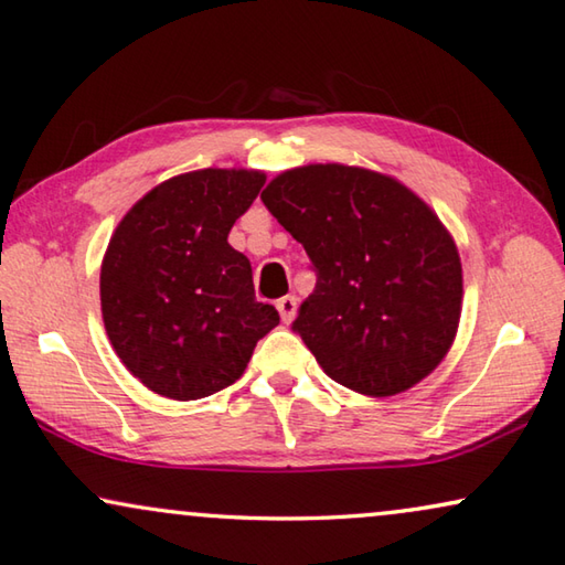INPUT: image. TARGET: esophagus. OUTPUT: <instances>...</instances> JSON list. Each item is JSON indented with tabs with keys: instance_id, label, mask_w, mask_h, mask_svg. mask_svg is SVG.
<instances>
[{
	"instance_id": "34e87169",
	"label": "esophagus",
	"mask_w": 565,
	"mask_h": 565,
	"mask_svg": "<svg viewBox=\"0 0 565 565\" xmlns=\"http://www.w3.org/2000/svg\"><path fill=\"white\" fill-rule=\"evenodd\" d=\"M276 309H279V316L284 323H291L296 318V309H299V303H296V296H284V299L276 301Z\"/></svg>"
}]
</instances>
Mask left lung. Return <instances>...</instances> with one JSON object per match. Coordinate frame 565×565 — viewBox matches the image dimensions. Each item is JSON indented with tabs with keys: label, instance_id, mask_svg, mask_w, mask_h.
<instances>
[{
	"label": "left lung",
	"instance_id": "left-lung-1",
	"mask_svg": "<svg viewBox=\"0 0 565 565\" xmlns=\"http://www.w3.org/2000/svg\"><path fill=\"white\" fill-rule=\"evenodd\" d=\"M262 200L313 264L294 331L328 377L390 397L443 363L465 291L457 244L425 200L341 162L286 170Z\"/></svg>",
	"mask_w": 565,
	"mask_h": 565
}]
</instances>
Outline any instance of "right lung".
<instances>
[{
    "mask_svg": "<svg viewBox=\"0 0 565 565\" xmlns=\"http://www.w3.org/2000/svg\"><path fill=\"white\" fill-rule=\"evenodd\" d=\"M264 182L259 170L184 172L142 194L113 232L100 313L113 351L152 393L182 403L217 393L279 326L227 242Z\"/></svg>",
    "mask_w": 565,
    "mask_h": 565,
    "instance_id": "obj_1",
    "label": "right lung"
}]
</instances>
